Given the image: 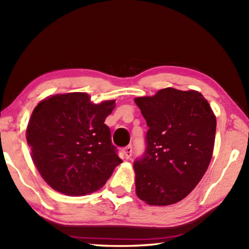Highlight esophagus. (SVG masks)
<instances>
[{
  "label": "esophagus",
  "instance_id": "34e87169",
  "mask_svg": "<svg viewBox=\"0 0 249 249\" xmlns=\"http://www.w3.org/2000/svg\"><path fill=\"white\" fill-rule=\"evenodd\" d=\"M123 152H124V155L126 159H129L131 157V154H133V147L131 145H127V147H125L123 149Z\"/></svg>",
  "mask_w": 249,
  "mask_h": 249
}]
</instances>
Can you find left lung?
Wrapping results in <instances>:
<instances>
[{"instance_id":"8db88e82","label":"left lung","mask_w":249,"mask_h":249,"mask_svg":"<svg viewBox=\"0 0 249 249\" xmlns=\"http://www.w3.org/2000/svg\"><path fill=\"white\" fill-rule=\"evenodd\" d=\"M148 125L145 151L134 163L136 194L149 205L186 197L213 157L216 116L201 92L167 87L135 98Z\"/></svg>"}]
</instances>
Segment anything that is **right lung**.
<instances>
[{"label": "right lung", "mask_w": 249, "mask_h": 249, "mask_svg": "<svg viewBox=\"0 0 249 249\" xmlns=\"http://www.w3.org/2000/svg\"><path fill=\"white\" fill-rule=\"evenodd\" d=\"M114 108L115 100L96 105L85 92L53 95L34 108L27 142L38 173L53 190L71 196L92 193L122 163L105 124Z\"/></svg>", "instance_id": "obj_1"}]
</instances>
